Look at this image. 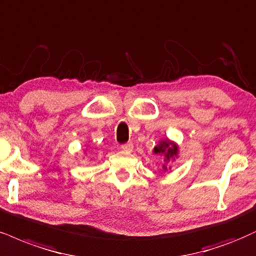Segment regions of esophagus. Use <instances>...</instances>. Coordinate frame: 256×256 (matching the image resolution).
<instances>
[{
	"label": "esophagus",
	"instance_id": "obj_1",
	"mask_svg": "<svg viewBox=\"0 0 256 256\" xmlns=\"http://www.w3.org/2000/svg\"><path fill=\"white\" fill-rule=\"evenodd\" d=\"M122 150H124V152H132V149H134V144L132 143H124V144H122Z\"/></svg>",
	"mask_w": 256,
	"mask_h": 256
}]
</instances>
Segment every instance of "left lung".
<instances>
[{
	"instance_id": "left-lung-1",
	"label": "left lung",
	"mask_w": 256,
	"mask_h": 256,
	"mask_svg": "<svg viewBox=\"0 0 256 256\" xmlns=\"http://www.w3.org/2000/svg\"><path fill=\"white\" fill-rule=\"evenodd\" d=\"M154 152L158 154V155H164L166 160L169 161V158L176 156L178 146H174V144H172L170 142H168V140L167 142H161V143H160L158 146H155V149H154ZM164 169H167L166 166H164Z\"/></svg>"
}]
</instances>
